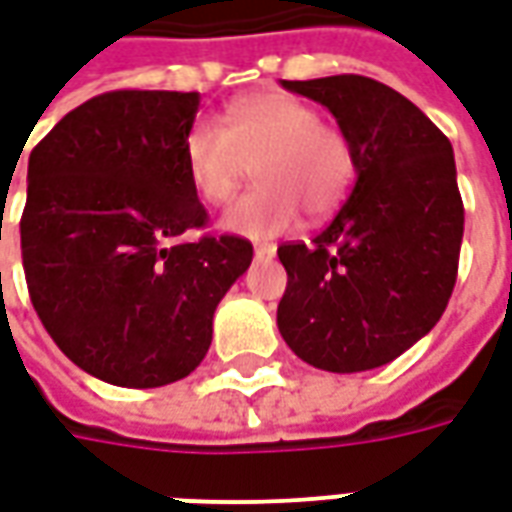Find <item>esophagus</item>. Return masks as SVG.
Instances as JSON below:
<instances>
[{"label": "esophagus", "mask_w": 512, "mask_h": 512, "mask_svg": "<svg viewBox=\"0 0 512 512\" xmlns=\"http://www.w3.org/2000/svg\"><path fill=\"white\" fill-rule=\"evenodd\" d=\"M274 255H277V246L274 244H257L255 246L257 260H271Z\"/></svg>", "instance_id": "34e87169"}]
</instances>
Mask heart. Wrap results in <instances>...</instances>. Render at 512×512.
Instances as JSON below:
<instances>
[{"mask_svg": "<svg viewBox=\"0 0 512 512\" xmlns=\"http://www.w3.org/2000/svg\"><path fill=\"white\" fill-rule=\"evenodd\" d=\"M191 186L205 202L230 200L255 164V189L224 211L222 227L246 238L288 230L299 208L329 213L343 197L354 158L318 109L285 93H260L224 109L222 126L200 117L183 139Z\"/></svg>", "mask_w": 512, "mask_h": 512, "instance_id": "obj_1", "label": "heart"}]
</instances>
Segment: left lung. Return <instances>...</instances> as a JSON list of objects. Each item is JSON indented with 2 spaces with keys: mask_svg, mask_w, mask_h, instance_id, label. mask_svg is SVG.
Segmentation results:
<instances>
[{
  "mask_svg": "<svg viewBox=\"0 0 512 512\" xmlns=\"http://www.w3.org/2000/svg\"><path fill=\"white\" fill-rule=\"evenodd\" d=\"M282 87L332 112L356 183L312 244L277 249L288 271L279 334L318 370H373L422 340L455 288L463 202L452 145L376 79L345 73Z\"/></svg>",
  "mask_w": 512,
  "mask_h": 512,
  "instance_id": "8db88e82",
  "label": "left lung"
}]
</instances>
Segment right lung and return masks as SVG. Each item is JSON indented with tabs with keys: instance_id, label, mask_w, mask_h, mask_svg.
I'll return each mask as SVG.
<instances>
[{
	"instance_id": "1",
	"label": "right lung",
	"mask_w": 512,
	"mask_h": 512,
	"mask_svg": "<svg viewBox=\"0 0 512 512\" xmlns=\"http://www.w3.org/2000/svg\"><path fill=\"white\" fill-rule=\"evenodd\" d=\"M200 93L117 90L62 117L29 153L21 257L32 307L84 373L153 389L186 378L213 337V312L252 263L205 224L183 139Z\"/></svg>"
}]
</instances>
